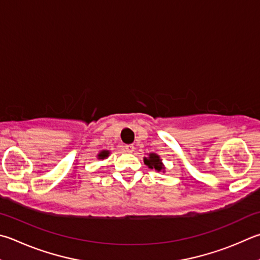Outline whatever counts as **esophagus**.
I'll use <instances>...</instances> for the list:
<instances>
[{"label":"esophagus","mask_w":260,"mask_h":260,"mask_svg":"<svg viewBox=\"0 0 260 260\" xmlns=\"http://www.w3.org/2000/svg\"><path fill=\"white\" fill-rule=\"evenodd\" d=\"M124 148H125V151H126V152L131 153V152H133V151H134L135 146H134L133 144H127V145H125V146H124Z\"/></svg>","instance_id":"1"}]
</instances>
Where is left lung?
Masks as SVG:
<instances>
[{"label":"left lung","mask_w":260,"mask_h":260,"mask_svg":"<svg viewBox=\"0 0 260 260\" xmlns=\"http://www.w3.org/2000/svg\"><path fill=\"white\" fill-rule=\"evenodd\" d=\"M144 164L151 169H154L158 173H165V165L162 164V160L160 155L157 153H149L148 157L143 158Z\"/></svg>","instance_id":"obj_1"}]
</instances>
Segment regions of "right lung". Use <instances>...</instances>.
<instances>
[{"label": "right lung", "instance_id": "1", "mask_svg": "<svg viewBox=\"0 0 260 260\" xmlns=\"http://www.w3.org/2000/svg\"><path fill=\"white\" fill-rule=\"evenodd\" d=\"M109 155H110V151L109 150H102V151H100V152L98 153V159L105 160V159H107L108 157H109Z\"/></svg>", "mask_w": 260, "mask_h": 260}]
</instances>
